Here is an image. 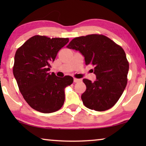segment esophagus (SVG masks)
Masks as SVG:
<instances>
[{
    "label": "esophagus",
    "instance_id": "obj_1",
    "mask_svg": "<svg viewBox=\"0 0 146 146\" xmlns=\"http://www.w3.org/2000/svg\"><path fill=\"white\" fill-rule=\"evenodd\" d=\"M80 81H81V80H80V79L76 78H74V82H76V83L79 82H80Z\"/></svg>",
    "mask_w": 146,
    "mask_h": 146
}]
</instances>
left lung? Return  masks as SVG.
<instances>
[{
  "label": "left lung",
  "instance_id": "8db88e82",
  "mask_svg": "<svg viewBox=\"0 0 146 146\" xmlns=\"http://www.w3.org/2000/svg\"><path fill=\"white\" fill-rule=\"evenodd\" d=\"M68 48L79 50L86 65L94 67L96 80L84 79L86 90L81 96L86 107L107 110L121 97L127 82L129 62L123 49L102 35H89L72 39Z\"/></svg>",
  "mask_w": 146,
  "mask_h": 146
}]
</instances>
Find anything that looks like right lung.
I'll use <instances>...</instances> for the list:
<instances>
[{"label": "right lung", "mask_w": 146, "mask_h": 146, "mask_svg": "<svg viewBox=\"0 0 146 146\" xmlns=\"http://www.w3.org/2000/svg\"><path fill=\"white\" fill-rule=\"evenodd\" d=\"M68 41V38L35 35L16 52L13 74L24 99L35 110L48 113L62 107L64 88L74 79L70 76L58 77L48 71L58 52Z\"/></svg>", "instance_id": "right-lung-1"}]
</instances>
